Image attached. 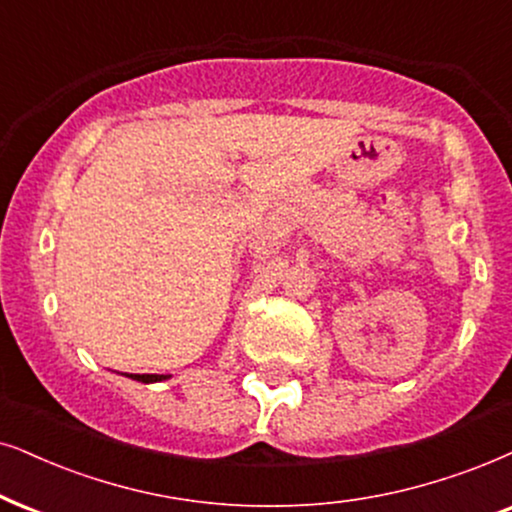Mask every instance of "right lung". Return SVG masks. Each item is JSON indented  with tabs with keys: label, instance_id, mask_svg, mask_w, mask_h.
<instances>
[{
	"label": "right lung",
	"instance_id": "right-lung-1",
	"mask_svg": "<svg viewBox=\"0 0 512 512\" xmlns=\"http://www.w3.org/2000/svg\"><path fill=\"white\" fill-rule=\"evenodd\" d=\"M132 378L141 380V383H158V380H165L167 375H153V373H146V375H132Z\"/></svg>",
	"mask_w": 512,
	"mask_h": 512
}]
</instances>
